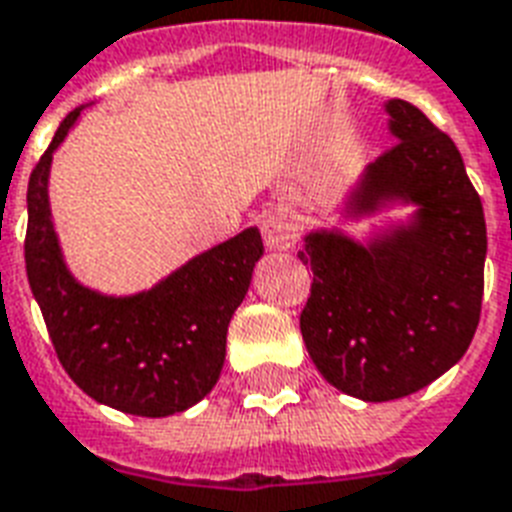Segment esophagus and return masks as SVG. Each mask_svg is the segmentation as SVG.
Segmentation results:
<instances>
[{
  "label": "esophagus",
  "mask_w": 512,
  "mask_h": 512,
  "mask_svg": "<svg viewBox=\"0 0 512 512\" xmlns=\"http://www.w3.org/2000/svg\"><path fill=\"white\" fill-rule=\"evenodd\" d=\"M261 237L269 251H288L299 240V224L285 211H269L261 216Z\"/></svg>",
  "instance_id": "34e87169"
}]
</instances>
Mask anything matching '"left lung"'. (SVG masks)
<instances>
[{
    "label": "left lung",
    "instance_id": "1",
    "mask_svg": "<svg viewBox=\"0 0 512 512\" xmlns=\"http://www.w3.org/2000/svg\"><path fill=\"white\" fill-rule=\"evenodd\" d=\"M395 144L347 197V216L417 205L368 243L339 229L304 237L312 288L299 326L328 384L368 403L406 398L446 374L481 320L486 221L462 154L417 106L392 98Z\"/></svg>",
    "mask_w": 512,
    "mask_h": 512
}]
</instances>
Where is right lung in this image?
<instances>
[{
    "label": "right lung",
    "mask_w": 512,
    "mask_h": 512,
    "mask_svg": "<svg viewBox=\"0 0 512 512\" xmlns=\"http://www.w3.org/2000/svg\"><path fill=\"white\" fill-rule=\"evenodd\" d=\"M82 106L61 122L31 170L26 275L55 355L90 398L136 417H170L200 403L219 382L229 320L264 253L259 229L194 256L149 291L104 296L74 280L53 227L47 178L53 152Z\"/></svg>",
    "instance_id": "add662e5"
}]
</instances>
